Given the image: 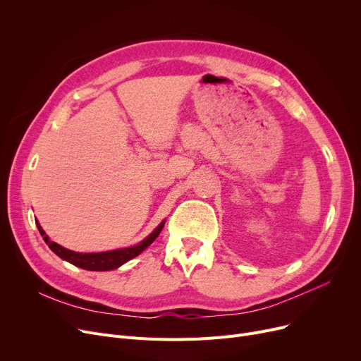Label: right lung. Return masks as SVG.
<instances>
[{"label":"right lung","instance_id":"obj_1","mask_svg":"<svg viewBox=\"0 0 361 361\" xmlns=\"http://www.w3.org/2000/svg\"><path fill=\"white\" fill-rule=\"evenodd\" d=\"M36 221V226L39 230L41 235L44 237L45 243L48 244V247L59 256L63 260L74 264V267L86 269V271H112L120 268L121 264H124L126 262L131 260L133 257L139 256L145 249H147L149 245L157 240V237L159 235V233L164 228L165 219L157 226V228L152 231L146 238H143L140 243H137L136 245H130V247H124V249H117V250H109V252H101V253H79V252H73L68 250L63 245L56 244L54 241L49 240V237L45 234V231L42 230L41 224Z\"/></svg>","mask_w":361,"mask_h":361}]
</instances>
